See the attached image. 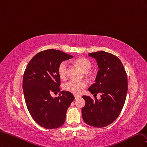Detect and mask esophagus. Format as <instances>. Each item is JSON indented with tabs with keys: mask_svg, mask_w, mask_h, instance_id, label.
<instances>
[{
	"mask_svg": "<svg viewBox=\"0 0 147 147\" xmlns=\"http://www.w3.org/2000/svg\"><path fill=\"white\" fill-rule=\"evenodd\" d=\"M79 97H80V96H79V95H74V98L75 99H78Z\"/></svg>",
	"mask_w": 147,
	"mask_h": 147,
	"instance_id": "esophagus-1",
	"label": "esophagus"
}]
</instances>
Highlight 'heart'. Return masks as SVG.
Masks as SVG:
<instances>
[{"mask_svg":"<svg viewBox=\"0 0 147 147\" xmlns=\"http://www.w3.org/2000/svg\"><path fill=\"white\" fill-rule=\"evenodd\" d=\"M75 63L78 65L84 73H86V76L92 79L94 77L93 72L88 73L92 68V63L90 61L86 58L79 57L75 60ZM57 72L59 77L61 79H65L67 77L68 72V63L67 61H63L59 64ZM87 84L84 80H76L71 79L65 82L63 86V89L65 91L69 92L74 94H78L83 89L87 87Z\"/></svg>","mask_w":147,"mask_h":147,"instance_id":"obj_1","label":"heart"}]
</instances>
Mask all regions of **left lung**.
<instances>
[{
    "label": "left lung",
    "mask_w": 147,
    "mask_h": 147,
    "mask_svg": "<svg viewBox=\"0 0 147 147\" xmlns=\"http://www.w3.org/2000/svg\"><path fill=\"white\" fill-rule=\"evenodd\" d=\"M96 59L99 68L96 82L89 87L92 94H101V99L84 95L82 109L84 121L88 125L103 127L114 121L123 107L127 91V74L121 60L105 51L90 53Z\"/></svg>",
    "instance_id": "left-lung-1"
}]
</instances>
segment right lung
<instances>
[{
    "instance_id": "add662e5",
    "label": "right lung",
    "mask_w": 147,
    "mask_h": 147,
    "mask_svg": "<svg viewBox=\"0 0 147 147\" xmlns=\"http://www.w3.org/2000/svg\"><path fill=\"white\" fill-rule=\"evenodd\" d=\"M73 57L59 50L42 51L30 60L25 69L22 88L26 106L33 119L45 128L62 126L68 108L74 99L67 91L60 92L54 98L51 95L60 90L59 64Z\"/></svg>"
}]
</instances>
